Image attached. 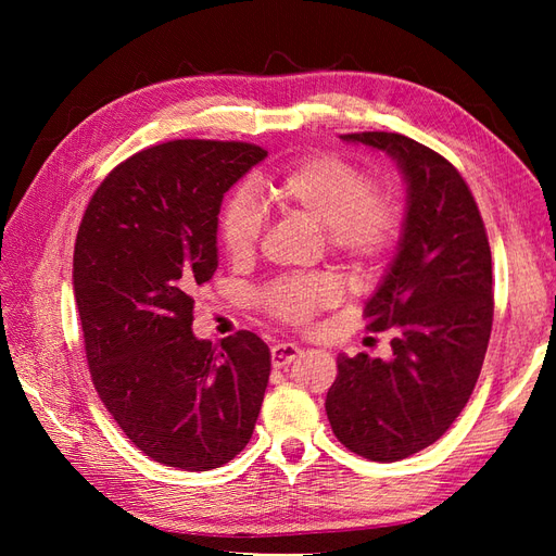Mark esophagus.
Returning <instances> with one entry per match:
<instances>
[{
    "label": "esophagus",
    "mask_w": 556,
    "mask_h": 556,
    "mask_svg": "<svg viewBox=\"0 0 556 556\" xmlns=\"http://www.w3.org/2000/svg\"><path fill=\"white\" fill-rule=\"evenodd\" d=\"M299 352L301 350L294 343H276L271 348V364H274V368H282V366L292 364L299 357Z\"/></svg>",
    "instance_id": "obj_1"
}]
</instances>
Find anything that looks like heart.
<instances>
[{"instance_id":"1","label":"heart","mask_w":556,"mask_h":556,"mask_svg":"<svg viewBox=\"0 0 556 556\" xmlns=\"http://www.w3.org/2000/svg\"><path fill=\"white\" fill-rule=\"evenodd\" d=\"M374 180L359 164L336 153L299 160L278 178L264 182L271 204L325 229L333 257L357 271H371L390 255L403 225L401 201ZM264 229V213L248 190L229 197L220 215L225 252L237 262L252 257ZM341 299V288L327 276H292L266 285L260 294L266 313L285 325H308Z\"/></svg>"}]
</instances>
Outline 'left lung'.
Masks as SVG:
<instances>
[{
    "mask_svg": "<svg viewBox=\"0 0 556 556\" xmlns=\"http://www.w3.org/2000/svg\"><path fill=\"white\" fill-rule=\"evenodd\" d=\"M341 139L382 150L406 180L396 257L364 308L368 331H390L392 355H339L325 401L336 439L387 464L439 441L473 394L494 319L492 250L443 155L394 131Z\"/></svg>",
    "mask_w": 556,
    "mask_h": 556,
    "instance_id": "obj_1",
    "label": "left lung"
}]
</instances>
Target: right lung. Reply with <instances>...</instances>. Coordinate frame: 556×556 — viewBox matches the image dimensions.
<instances>
[{"instance_id": "1", "label": "right lung", "mask_w": 556, "mask_h": 556, "mask_svg": "<svg viewBox=\"0 0 556 556\" xmlns=\"http://www.w3.org/2000/svg\"><path fill=\"white\" fill-rule=\"evenodd\" d=\"M266 157L241 141L178 139L99 185L74 248V296L92 384L146 457L211 470L248 445L271 374L252 331L192 333L194 290L217 268L225 192Z\"/></svg>"}]
</instances>
